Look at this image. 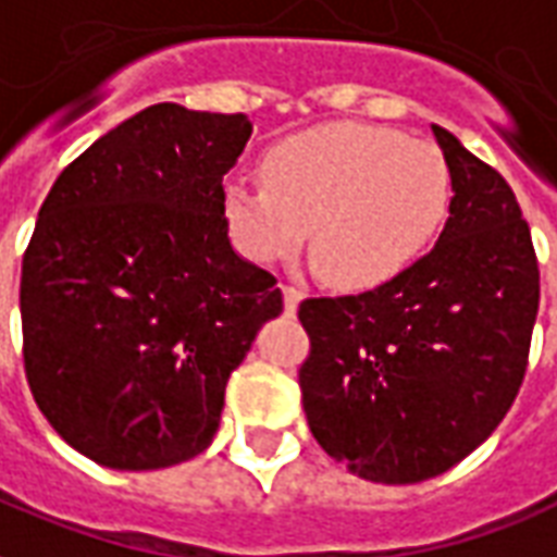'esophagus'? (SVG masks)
Returning <instances> with one entry per match:
<instances>
[{"label":"esophagus","mask_w":557,"mask_h":557,"mask_svg":"<svg viewBox=\"0 0 557 557\" xmlns=\"http://www.w3.org/2000/svg\"><path fill=\"white\" fill-rule=\"evenodd\" d=\"M304 300V292L295 289V286H283V307H286V312H295L298 310V304Z\"/></svg>","instance_id":"esophagus-1"}]
</instances>
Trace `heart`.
Listing matches in <instances>:
<instances>
[{
	"mask_svg": "<svg viewBox=\"0 0 557 557\" xmlns=\"http://www.w3.org/2000/svg\"><path fill=\"white\" fill-rule=\"evenodd\" d=\"M262 188H221L226 236L253 265L289 262L310 233L327 286L377 289L422 257L446 224L451 174L434 144L369 123H321L277 141Z\"/></svg>",
	"mask_w": 557,
	"mask_h": 557,
	"instance_id": "obj_1",
	"label": "heart"
}]
</instances>
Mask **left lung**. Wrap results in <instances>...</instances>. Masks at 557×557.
<instances>
[{
    "mask_svg": "<svg viewBox=\"0 0 557 557\" xmlns=\"http://www.w3.org/2000/svg\"><path fill=\"white\" fill-rule=\"evenodd\" d=\"M451 174L436 245L377 289L310 298L298 319L304 413L319 446L377 484H416L460 463L520 393L541 271L510 185L443 126Z\"/></svg>",
    "mask_w": 557,
    "mask_h": 557,
    "instance_id": "left-lung-1",
    "label": "left lung"
}]
</instances>
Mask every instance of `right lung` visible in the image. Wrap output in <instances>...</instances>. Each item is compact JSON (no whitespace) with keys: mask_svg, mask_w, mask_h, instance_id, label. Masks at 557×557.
I'll return each instance as SVG.
<instances>
[{"mask_svg":"<svg viewBox=\"0 0 557 557\" xmlns=\"http://www.w3.org/2000/svg\"><path fill=\"white\" fill-rule=\"evenodd\" d=\"M247 114L159 102L94 141L52 185L20 277L23 360L40 413L109 469L209 448L233 369L283 312L233 250L221 188Z\"/></svg>","mask_w":557,"mask_h":557,"instance_id":"1","label":"right lung"}]
</instances>
